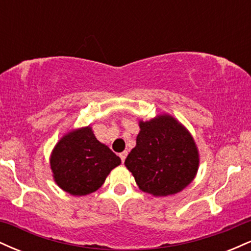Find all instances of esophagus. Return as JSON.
Instances as JSON below:
<instances>
[{
    "label": "esophagus",
    "mask_w": 251,
    "mask_h": 251,
    "mask_svg": "<svg viewBox=\"0 0 251 251\" xmlns=\"http://www.w3.org/2000/svg\"><path fill=\"white\" fill-rule=\"evenodd\" d=\"M119 157H120V159H122V162H123V163L125 162V158L127 157V151H124V152H122V153L119 154Z\"/></svg>",
    "instance_id": "esophagus-1"
}]
</instances>
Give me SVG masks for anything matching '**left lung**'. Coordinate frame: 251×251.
Listing matches in <instances>:
<instances>
[{
	"instance_id": "obj_1",
	"label": "left lung",
	"mask_w": 251,
	"mask_h": 251,
	"mask_svg": "<svg viewBox=\"0 0 251 251\" xmlns=\"http://www.w3.org/2000/svg\"><path fill=\"white\" fill-rule=\"evenodd\" d=\"M137 144L125 160L142 191L154 197L175 195L195 179L200 152L189 129L170 114L139 120Z\"/></svg>"
}]
</instances>
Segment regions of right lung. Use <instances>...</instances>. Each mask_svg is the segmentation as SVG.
I'll list each match as a JSON object with an SVG mask.
<instances>
[{
    "label": "right lung",
    "instance_id": "obj_1",
    "mask_svg": "<svg viewBox=\"0 0 251 251\" xmlns=\"http://www.w3.org/2000/svg\"><path fill=\"white\" fill-rule=\"evenodd\" d=\"M120 163L122 159L97 139L91 126L66 133L54 146L50 158L57 186L73 196L97 191Z\"/></svg>",
    "mask_w": 251,
    "mask_h": 251
}]
</instances>
